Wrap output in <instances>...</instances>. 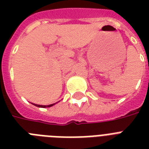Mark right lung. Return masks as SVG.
Returning <instances> with one entry per match:
<instances>
[{"mask_svg":"<svg viewBox=\"0 0 149 149\" xmlns=\"http://www.w3.org/2000/svg\"><path fill=\"white\" fill-rule=\"evenodd\" d=\"M32 104V103H31ZM36 107H43V108H45V107H50L53 106L55 104H49V105H38V104H33Z\"/></svg>","mask_w":149,"mask_h":149,"instance_id":"right-lung-1","label":"right lung"}]
</instances>
